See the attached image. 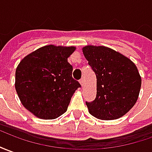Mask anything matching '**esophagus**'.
I'll return each instance as SVG.
<instances>
[{"instance_id":"esophagus-1","label":"esophagus","mask_w":152,"mask_h":152,"mask_svg":"<svg viewBox=\"0 0 152 152\" xmlns=\"http://www.w3.org/2000/svg\"><path fill=\"white\" fill-rule=\"evenodd\" d=\"M79 83H80L81 86H83V84H84V80H83V78H81V79L79 80Z\"/></svg>"}]
</instances>
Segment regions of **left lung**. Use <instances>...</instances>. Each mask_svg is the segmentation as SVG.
<instances>
[{
  "instance_id": "8db88e82",
  "label": "left lung",
  "mask_w": 152,
  "mask_h": 152,
  "mask_svg": "<svg viewBox=\"0 0 152 152\" xmlns=\"http://www.w3.org/2000/svg\"><path fill=\"white\" fill-rule=\"evenodd\" d=\"M84 57L96 74L97 95L86 102L89 113L101 120H114L129 112L137 102L142 78L131 59L105 46L87 45Z\"/></svg>"
}]
</instances>
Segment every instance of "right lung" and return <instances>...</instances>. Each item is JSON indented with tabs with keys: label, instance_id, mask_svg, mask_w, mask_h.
Here are the masks:
<instances>
[{
	"label": "right lung",
	"instance_id": "right-lung-1",
	"mask_svg": "<svg viewBox=\"0 0 152 152\" xmlns=\"http://www.w3.org/2000/svg\"><path fill=\"white\" fill-rule=\"evenodd\" d=\"M75 47L44 46L22 59L15 70V90L22 105L41 119H55L67 111L80 83L72 77L68 58Z\"/></svg>",
	"mask_w": 152,
	"mask_h": 152
}]
</instances>
